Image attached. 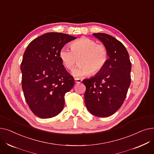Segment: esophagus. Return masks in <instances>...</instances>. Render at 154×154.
Returning a JSON list of instances; mask_svg holds the SVG:
<instances>
[{
    "label": "esophagus",
    "mask_w": 154,
    "mask_h": 154,
    "mask_svg": "<svg viewBox=\"0 0 154 154\" xmlns=\"http://www.w3.org/2000/svg\"><path fill=\"white\" fill-rule=\"evenodd\" d=\"M82 81V79H79V78H75V83H80Z\"/></svg>",
    "instance_id": "esophagus-1"
}]
</instances>
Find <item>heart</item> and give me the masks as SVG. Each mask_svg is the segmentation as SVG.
<instances>
[{
  "instance_id": "obj_1",
  "label": "heart",
  "mask_w": 154,
  "mask_h": 154,
  "mask_svg": "<svg viewBox=\"0 0 154 154\" xmlns=\"http://www.w3.org/2000/svg\"><path fill=\"white\" fill-rule=\"evenodd\" d=\"M70 48L62 47L59 52V58L63 66L71 70L79 61V66L73 70L75 77L96 75L106 66L108 60L107 48L102 44H97L95 40L82 37L70 44Z\"/></svg>"
}]
</instances>
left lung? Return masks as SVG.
Here are the masks:
<instances>
[{
  "label": "left lung",
  "mask_w": 154,
  "mask_h": 154,
  "mask_svg": "<svg viewBox=\"0 0 154 154\" xmlns=\"http://www.w3.org/2000/svg\"><path fill=\"white\" fill-rule=\"evenodd\" d=\"M107 48L109 59L102 70L94 77L84 79L86 107L92 114L109 117L123 104L131 85V62L125 46L107 34L95 33Z\"/></svg>",
  "instance_id": "8db88e82"
}]
</instances>
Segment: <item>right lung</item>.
I'll use <instances>...</instances> for the list:
<instances>
[{"mask_svg":"<svg viewBox=\"0 0 154 154\" xmlns=\"http://www.w3.org/2000/svg\"><path fill=\"white\" fill-rule=\"evenodd\" d=\"M75 38L48 32L32 40L24 52L20 66L22 87L30 109L38 117L57 116L64 106L65 94L74 87V79L65 69L59 52Z\"/></svg>","mask_w":154,"mask_h":154,"instance_id":"add662e5","label":"right lung"}]
</instances>
